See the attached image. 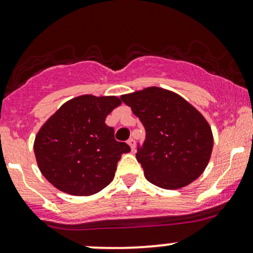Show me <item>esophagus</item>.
Instances as JSON below:
<instances>
[{"label":"esophagus","instance_id":"34e87169","mask_svg":"<svg viewBox=\"0 0 253 253\" xmlns=\"http://www.w3.org/2000/svg\"><path fill=\"white\" fill-rule=\"evenodd\" d=\"M127 143H128V145L131 147V150L133 152V150L136 149V141H134L133 138H129L128 141H127Z\"/></svg>","mask_w":253,"mask_h":253}]
</instances>
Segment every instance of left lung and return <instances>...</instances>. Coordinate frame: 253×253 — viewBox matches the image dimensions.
<instances>
[{
	"mask_svg": "<svg viewBox=\"0 0 253 253\" xmlns=\"http://www.w3.org/2000/svg\"><path fill=\"white\" fill-rule=\"evenodd\" d=\"M121 100L145 128L144 144L136 158L150 183L178 190L203 174L213 150V133L195 106L159 86L124 94Z\"/></svg>",
	"mask_w": 253,
	"mask_h": 253,
	"instance_id": "obj_1",
	"label": "left lung"
}]
</instances>
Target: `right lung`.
I'll use <instances>...</instances> for the list:
<instances>
[{"mask_svg":"<svg viewBox=\"0 0 253 253\" xmlns=\"http://www.w3.org/2000/svg\"><path fill=\"white\" fill-rule=\"evenodd\" d=\"M119 105L117 96L85 94L66 101L48 117L35 136L34 154L51 185L68 195L91 196L114 180L121 155L131 152L105 124Z\"/></svg>","mask_w":253,"mask_h":253,"instance_id":"1","label":"right lung"}]
</instances>
